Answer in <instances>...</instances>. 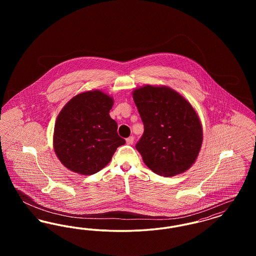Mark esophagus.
<instances>
[{
  "instance_id": "obj_1",
  "label": "esophagus",
  "mask_w": 256,
  "mask_h": 256,
  "mask_svg": "<svg viewBox=\"0 0 256 256\" xmlns=\"http://www.w3.org/2000/svg\"><path fill=\"white\" fill-rule=\"evenodd\" d=\"M126 144H128V145H132V144L134 143V136H130L128 138H126Z\"/></svg>"
}]
</instances>
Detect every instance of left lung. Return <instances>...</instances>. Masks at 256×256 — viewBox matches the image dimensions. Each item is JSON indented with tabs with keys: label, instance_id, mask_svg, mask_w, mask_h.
I'll return each mask as SVG.
<instances>
[{
	"label": "left lung",
	"instance_id": "obj_1",
	"mask_svg": "<svg viewBox=\"0 0 256 256\" xmlns=\"http://www.w3.org/2000/svg\"><path fill=\"white\" fill-rule=\"evenodd\" d=\"M144 134L136 144L146 166L162 176L188 170L202 144V126L191 104L168 86L134 89Z\"/></svg>",
	"mask_w": 256,
	"mask_h": 256
}]
</instances>
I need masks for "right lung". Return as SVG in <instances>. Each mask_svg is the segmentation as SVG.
<instances>
[{
  "label": "right lung",
  "instance_id": "obj_1",
  "mask_svg": "<svg viewBox=\"0 0 256 256\" xmlns=\"http://www.w3.org/2000/svg\"><path fill=\"white\" fill-rule=\"evenodd\" d=\"M114 100L100 90L80 93L61 110L52 145L61 163L74 172L89 176L104 168L126 141L110 111Z\"/></svg>",
  "mask_w": 256,
  "mask_h": 256
}]
</instances>
